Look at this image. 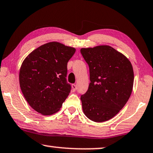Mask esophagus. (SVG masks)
<instances>
[{
    "instance_id": "34e87169",
    "label": "esophagus",
    "mask_w": 153,
    "mask_h": 153,
    "mask_svg": "<svg viewBox=\"0 0 153 153\" xmlns=\"http://www.w3.org/2000/svg\"><path fill=\"white\" fill-rule=\"evenodd\" d=\"M71 87H72V90H73V91H76V89H77V86L75 85V84H73V85H71Z\"/></svg>"
}]
</instances>
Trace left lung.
I'll use <instances>...</instances> for the list:
<instances>
[{"instance_id": "obj_1", "label": "left lung", "mask_w": 153, "mask_h": 153, "mask_svg": "<svg viewBox=\"0 0 153 153\" xmlns=\"http://www.w3.org/2000/svg\"><path fill=\"white\" fill-rule=\"evenodd\" d=\"M89 67V88L80 99L84 114L94 122L113 118L132 94L134 72L126 56L109 46L81 48Z\"/></svg>"}]
</instances>
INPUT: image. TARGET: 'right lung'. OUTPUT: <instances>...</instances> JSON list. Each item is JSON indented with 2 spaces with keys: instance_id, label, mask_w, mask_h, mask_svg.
<instances>
[{
  "instance_id": "add662e5",
  "label": "right lung",
  "mask_w": 153,
  "mask_h": 153,
  "mask_svg": "<svg viewBox=\"0 0 153 153\" xmlns=\"http://www.w3.org/2000/svg\"><path fill=\"white\" fill-rule=\"evenodd\" d=\"M76 52L70 46L53 42L42 45L21 64L19 84L32 108L43 115L59 110L71 92L66 81L67 63Z\"/></svg>"
}]
</instances>
